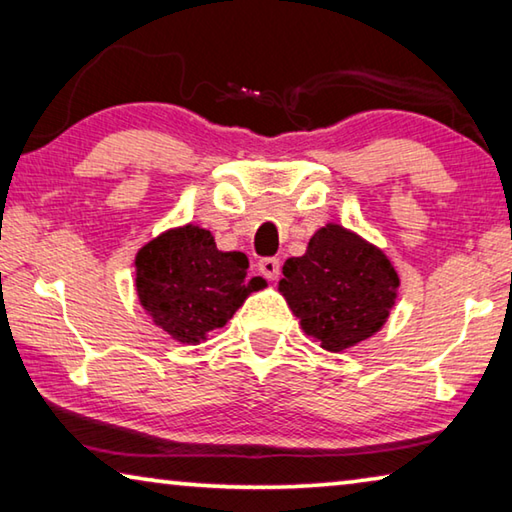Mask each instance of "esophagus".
Listing matches in <instances>:
<instances>
[{
	"label": "esophagus",
	"instance_id": "obj_1",
	"mask_svg": "<svg viewBox=\"0 0 512 512\" xmlns=\"http://www.w3.org/2000/svg\"><path fill=\"white\" fill-rule=\"evenodd\" d=\"M259 273H262L266 280H277V275H280V259L277 257L259 259Z\"/></svg>",
	"mask_w": 512,
	"mask_h": 512
}]
</instances>
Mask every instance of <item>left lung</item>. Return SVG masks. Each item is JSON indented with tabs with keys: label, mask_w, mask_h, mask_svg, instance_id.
<instances>
[{
	"label": "left lung",
	"mask_w": 512,
	"mask_h": 512,
	"mask_svg": "<svg viewBox=\"0 0 512 512\" xmlns=\"http://www.w3.org/2000/svg\"><path fill=\"white\" fill-rule=\"evenodd\" d=\"M282 273V296L302 329L329 352L375 334L400 287V277L379 248L332 223L309 239L305 255L287 259Z\"/></svg>",
	"instance_id": "1"
}]
</instances>
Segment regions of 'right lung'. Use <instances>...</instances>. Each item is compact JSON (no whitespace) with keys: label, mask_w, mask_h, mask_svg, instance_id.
Returning a JSON list of instances; mask_svg holds the SVG:
<instances>
[{"label":"right lung","mask_w":512,"mask_h":512,"mask_svg":"<svg viewBox=\"0 0 512 512\" xmlns=\"http://www.w3.org/2000/svg\"><path fill=\"white\" fill-rule=\"evenodd\" d=\"M135 266L142 307L180 343H201L262 287V277L246 280L244 253H221L210 232L196 225L153 239L137 253Z\"/></svg>","instance_id":"add662e5"}]
</instances>
